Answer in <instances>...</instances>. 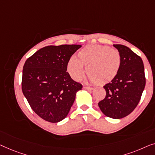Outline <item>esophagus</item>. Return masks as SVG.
<instances>
[{"label":"esophagus","instance_id":"esophagus-1","mask_svg":"<svg viewBox=\"0 0 155 155\" xmlns=\"http://www.w3.org/2000/svg\"><path fill=\"white\" fill-rule=\"evenodd\" d=\"M84 89H85V90H87V91H92L93 88H92V87H88V86H84Z\"/></svg>","mask_w":155,"mask_h":155}]
</instances>
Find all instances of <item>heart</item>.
<instances>
[{"label": "heart", "instance_id": "b5f03b06", "mask_svg": "<svg viewBox=\"0 0 155 155\" xmlns=\"http://www.w3.org/2000/svg\"><path fill=\"white\" fill-rule=\"evenodd\" d=\"M78 58L72 57L67 63V71L76 81L81 80L84 76V65L86 67L89 79L96 84L111 81L120 69V53L117 49L107 45H86L78 52Z\"/></svg>", "mask_w": 155, "mask_h": 155}]
</instances>
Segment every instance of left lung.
I'll use <instances>...</instances> for the list:
<instances>
[{"instance_id": "1", "label": "left lung", "mask_w": 155, "mask_h": 155, "mask_svg": "<svg viewBox=\"0 0 155 155\" xmlns=\"http://www.w3.org/2000/svg\"><path fill=\"white\" fill-rule=\"evenodd\" d=\"M121 55L119 73L103 88L106 96L98 102L105 116L121 119L130 114L138 105L145 86V69L142 59L125 45H113Z\"/></svg>"}]
</instances>
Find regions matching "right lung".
<instances>
[{"instance_id": "add662e5", "label": "right lung", "mask_w": 155, "mask_h": 155, "mask_svg": "<svg viewBox=\"0 0 155 155\" xmlns=\"http://www.w3.org/2000/svg\"><path fill=\"white\" fill-rule=\"evenodd\" d=\"M81 45H48L26 60L21 89L32 110L44 120L57 123L67 116L82 85L67 72V63Z\"/></svg>"}]
</instances>
